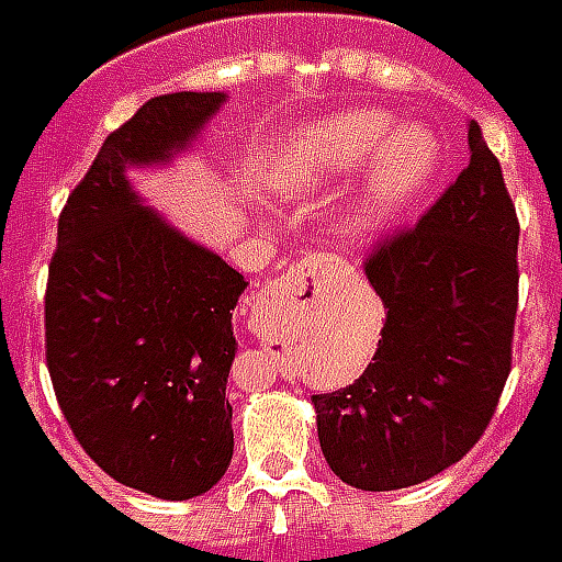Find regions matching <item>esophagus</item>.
I'll return each instance as SVG.
<instances>
[{
	"instance_id": "esophagus-1",
	"label": "esophagus",
	"mask_w": 562,
	"mask_h": 562,
	"mask_svg": "<svg viewBox=\"0 0 562 562\" xmlns=\"http://www.w3.org/2000/svg\"><path fill=\"white\" fill-rule=\"evenodd\" d=\"M336 266L333 257H321V254H308L300 262L290 266V272L274 284V288L262 290L257 296V308L266 312L272 305H284V302H305V293H314V288H321V278Z\"/></svg>"
}]
</instances>
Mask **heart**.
<instances>
[{"mask_svg": "<svg viewBox=\"0 0 562 562\" xmlns=\"http://www.w3.org/2000/svg\"><path fill=\"white\" fill-rule=\"evenodd\" d=\"M439 162V135L429 126H396L387 111L353 109L293 135L274 166L272 184L284 196H300L366 166L363 184L345 211V226L353 236H372L427 190Z\"/></svg>", "mask_w": 562, "mask_h": 562, "instance_id": "1", "label": "heart"}]
</instances>
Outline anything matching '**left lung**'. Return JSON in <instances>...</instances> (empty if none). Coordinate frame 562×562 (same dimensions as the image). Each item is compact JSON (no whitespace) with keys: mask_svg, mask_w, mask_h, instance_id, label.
Instances as JSON below:
<instances>
[{"mask_svg":"<svg viewBox=\"0 0 562 562\" xmlns=\"http://www.w3.org/2000/svg\"><path fill=\"white\" fill-rule=\"evenodd\" d=\"M517 224L499 160L469 123V166L363 272L384 302L378 351L336 393L312 396L329 469L360 491H400L460 463L512 372Z\"/></svg>","mask_w":562,"mask_h":562,"instance_id":"left-lung-1","label":"left lung"}]
</instances>
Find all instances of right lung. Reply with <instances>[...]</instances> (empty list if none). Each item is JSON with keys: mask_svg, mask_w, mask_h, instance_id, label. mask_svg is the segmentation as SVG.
<instances>
[{"mask_svg": "<svg viewBox=\"0 0 562 562\" xmlns=\"http://www.w3.org/2000/svg\"><path fill=\"white\" fill-rule=\"evenodd\" d=\"M224 93L147 99L105 138L59 214L45 357L59 412L126 487L193 499L233 460V308L248 281L145 209L126 166L169 160Z\"/></svg>", "mask_w": 562, "mask_h": 562, "instance_id": "obj_1", "label": "right lung"}]
</instances>
